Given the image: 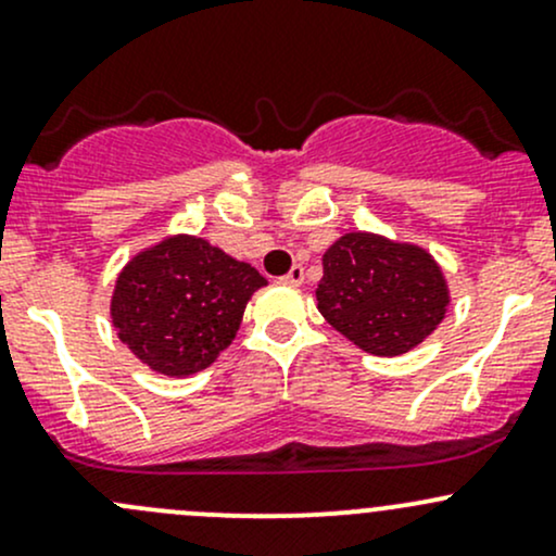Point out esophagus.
Returning a JSON list of instances; mask_svg holds the SVG:
<instances>
[{
    "mask_svg": "<svg viewBox=\"0 0 556 556\" xmlns=\"http://www.w3.org/2000/svg\"><path fill=\"white\" fill-rule=\"evenodd\" d=\"M283 283H289V286H302V283H304V267H302V265L291 267V270L283 276Z\"/></svg>",
    "mask_w": 556,
    "mask_h": 556,
    "instance_id": "esophagus-1",
    "label": "esophagus"
}]
</instances>
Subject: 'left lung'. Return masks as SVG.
I'll return each mask as SVG.
<instances>
[{
	"label": "left lung",
	"instance_id": "8db88e82",
	"mask_svg": "<svg viewBox=\"0 0 556 556\" xmlns=\"http://www.w3.org/2000/svg\"><path fill=\"white\" fill-rule=\"evenodd\" d=\"M318 309L355 348L397 357L443 324L451 289L424 247L371 230L339 236L324 252Z\"/></svg>",
	"mask_w": 556,
	"mask_h": 556
}]
</instances>
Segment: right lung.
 Wrapping results in <instances>:
<instances>
[{
    "mask_svg": "<svg viewBox=\"0 0 556 556\" xmlns=\"http://www.w3.org/2000/svg\"><path fill=\"white\" fill-rule=\"evenodd\" d=\"M267 280L206 238L172 232L129 256L111 294L116 337L151 371L199 374L228 350Z\"/></svg>",
    "mask_w": 556,
    "mask_h": 556,
    "instance_id": "1",
    "label": "right lung"
}]
</instances>
